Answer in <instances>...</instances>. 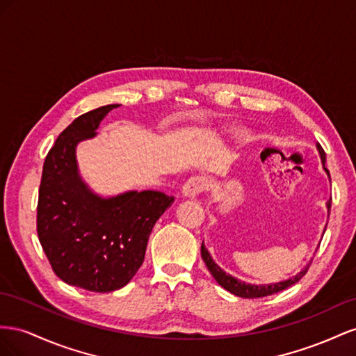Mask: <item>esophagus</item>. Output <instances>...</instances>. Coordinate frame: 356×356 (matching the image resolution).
I'll use <instances>...</instances> for the list:
<instances>
[{
  "instance_id": "esophagus-1",
  "label": "esophagus",
  "mask_w": 356,
  "mask_h": 356,
  "mask_svg": "<svg viewBox=\"0 0 356 356\" xmlns=\"http://www.w3.org/2000/svg\"><path fill=\"white\" fill-rule=\"evenodd\" d=\"M209 188V179L204 176H192L191 179L186 180V184L184 185V195L188 198H194L201 192H204Z\"/></svg>"
}]
</instances>
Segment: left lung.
I'll list each match as a JSON object with an SVG mask.
<instances>
[{
    "label": "left lung",
    "instance_id": "1",
    "mask_svg": "<svg viewBox=\"0 0 356 356\" xmlns=\"http://www.w3.org/2000/svg\"><path fill=\"white\" fill-rule=\"evenodd\" d=\"M318 150H319L321 158H322V164L325 165V152H323V149L321 147V145H318ZM323 170L327 171V168H325V167H323ZM327 172H328V171H327ZM328 176H330V172H328ZM327 207H328V211H330V209H331V198H330V201L327 202ZM201 257H202V259H204L209 271L211 273V276L215 277V280L219 283V285H220L222 288H225L228 292L234 293V296L241 297V298H261V297H268V296H271V293L280 292V291L286 289V288H289V286H292V285H296V283H297L298 280L302 279L304 274L307 273V270H309V267H310V264H312V261H310V262L307 264V266L304 267L300 273H297L296 276L288 279V280L277 282V283H271V285H250V283L241 282V280H238V279H236V277H232V276H229V274H227L225 271H223V270L218 266V264L211 259L210 253L207 252V249L204 248V245H201Z\"/></svg>",
    "mask_w": 356,
    "mask_h": 356
}]
</instances>
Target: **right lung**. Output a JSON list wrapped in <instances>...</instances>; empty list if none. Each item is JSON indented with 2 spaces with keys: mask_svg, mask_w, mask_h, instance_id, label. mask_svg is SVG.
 Masks as SVG:
<instances>
[{
  "mask_svg": "<svg viewBox=\"0 0 356 356\" xmlns=\"http://www.w3.org/2000/svg\"><path fill=\"white\" fill-rule=\"evenodd\" d=\"M108 104L79 116L44 159L38 189L37 234L56 276L92 292L124 288L145 261L152 228L175 201L159 191L101 198L80 179L79 141L95 137Z\"/></svg>",
  "mask_w": 356,
  "mask_h": 356,
  "instance_id": "obj_1",
  "label": "right lung"
}]
</instances>
